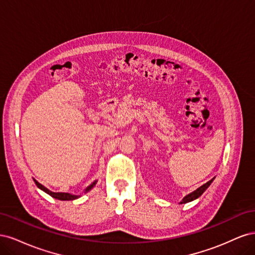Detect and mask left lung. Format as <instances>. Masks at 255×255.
Masks as SVG:
<instances>
[{
	"instance_id": "8db88e82",
	"label": "left lung",
	"mask_w": 255,
	"mask_h": 255,
	"mask_svg": "<svg viewBox=\"0 0 255 255\" xmlns=\"http://www.w3.org/2000/svg\"><path fill=\"white\" fill-rule=\"evenodd\" d=\"M213 182V179L211 180V181H208L207 183H205L204 185H202L201 187H199L198 189H196L194 192H191V194H189V195H187L186 197H185L184 199H183V201L181 202V204H183V203H187V202H190V201H192V200H195V199H197V198H199L200 196H201L203 192L205 191V189L210 186L211 185V183Z\"/></svg>"
}]
</instances>
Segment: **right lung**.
<instances>
[{"instance_id": "add662e5", "label": "right lung", "mask_w": 255, "mask_h": 255, "mask_svg": "<svg viewBox=\"0 0 255 255\" xmlns=\"http://www.w3.org/2000/svg\"><path fill=\"white\" fill-rule=\"evenodd\" d=\"M35 181V184L37 185V187L38 188H40L41 190H43L44 192H47L48 195H50L51 197H53V198H55V199H58V200H74V199H76V198H79V196H74V195H71V194H67V192H53V191H51V190H49L48 188H45L43 185H41L40 183H38L36 180H34ZM96 185V182H94L92 183L90 186H88L87 188H86V190L85 191H89L92 187H94Z\"/></svg>"}]
</instances>
